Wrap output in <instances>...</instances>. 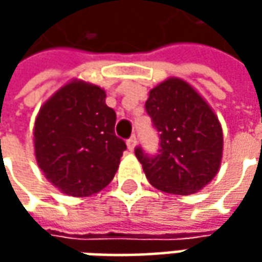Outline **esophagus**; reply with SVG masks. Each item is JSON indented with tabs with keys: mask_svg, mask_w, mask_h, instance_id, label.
<instances>
[{
	"mask_svg": "<svg viewBox=\"0 0 262 262\" xmlns=\"http://www.w3.org/2000/svg\"><path fill=\"white\" fill-rule=\"evenodd\" d=\"M136 146H137L136 136H133L131 138H128V140H126V147H128V150H129V151H133V150L136 148Z\"/></svg>",
	"mask_w": 262,
	"mask_h": 262,
	"instance_id": "1",
	"label": "esophagus"
}]
</instances>
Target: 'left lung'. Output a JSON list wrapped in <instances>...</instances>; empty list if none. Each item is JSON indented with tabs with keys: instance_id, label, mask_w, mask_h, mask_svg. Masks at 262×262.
Returning <instances> with one entry per match:
<instances>
[{
	"instance_id": "1",
	"label": "left lung",
	"mask_w": 262,
	"mask_h": 262,
	"mask_svg": "<svg viewBox=\"0 0 262 262\" xmlns=\"http://www.w3.org/2000/svg\"><path fill=\"white\" fill-rule=\"evenodd\" d=\"M146 111L160 133L159 155L136 148L148 182L176 195L201 191L223 157V129L211 106L185 80L170 77L150 90Z\"/></svg>"
}]
</instances>
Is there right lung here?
<instances>
[{"label": "right lung", "instance_id": "obj_1", "mask_svg": "<svg viewBox=\"0 0 262 262\" xmlns=\"http://www.w3.org/2000/svg\"><path fill=\"white\" fill-rule=\"evenodd\" d=\"M102 87L71 80L40 106L33 128L37 166L62 194L90 196L114 179L125 143Z\"/></svg>", "mask_w": 262, "mask_h": 262}]
</instances>
